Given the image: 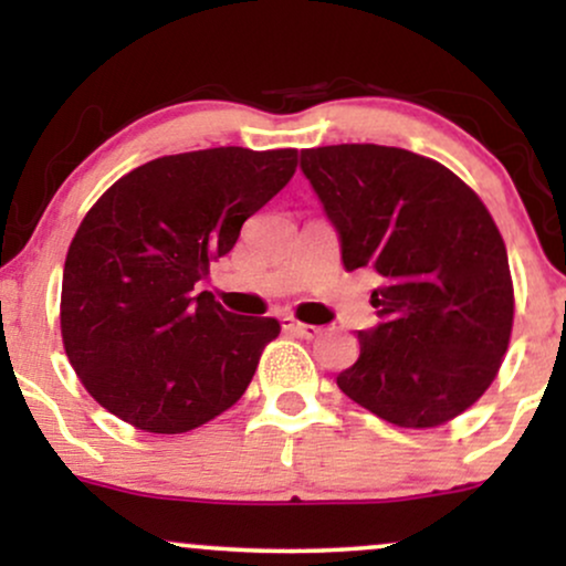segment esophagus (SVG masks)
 <instances>
[{
    "mask_svg": "<svg viewBox=\"0 0 566 566\" xmlns=\"http://www.w3.org/2000/svg\"><path fill=\"white\" fill-rule=\"evenodd\" d=\"M282 329H284V333L301 335V337H305V340H314V337L322 333V329L314 327V324H303V322L292 319V316H284V319H282Z\"/></svg>",
    "mask_w": 566,
    "mask_h": 566,
    "instance_id": "34e87169",
    "label": "esophagus"
}]
</instances>
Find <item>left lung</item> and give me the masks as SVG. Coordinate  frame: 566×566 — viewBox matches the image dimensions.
I'll use <instances>...</instances> for the list:
<instances>
[{"mask_svg": "<svg viewBox=\"0 0 566 566\" xmlns=\"http://www.w3.org/2000/svg\"><path fill=\"white\" fill-rule=\"evenodd\" d=\"M301 170L346 271L380 276L378 324L340 391L394 426L458 418L495 380L513 324L509 255L482 199L439 161L375 143L308 148Z\"/></svg>", "mask_w": 566, "mask_h": 566, "instance_id": "left-lung-1", "label": "left lung"}]
</instances>
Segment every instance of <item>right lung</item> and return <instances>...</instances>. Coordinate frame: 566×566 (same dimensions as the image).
<instances>
[{
    "label": "right lung",
    "instance_id": "right-lung-1",
    "mask_svg": "<svg viewBox=\"0 0 566 566\" xmlns=\"http://www.w3.org/2000/svg\"><path fill=\"white\" fill-rule=\"evenodd\" d=\"M295 165V148L175 154L95 201L63 265L61 333L97 405L140 431L186 433L247 391L279 322L231 314L193 284Z\"/></svg>",
    "mask_w": 566,
    "mask_h": 566
}]
</instances>
